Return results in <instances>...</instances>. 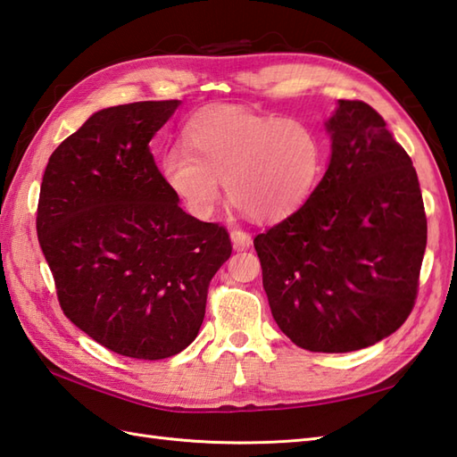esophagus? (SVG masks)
Segmentation results:
<instances>
[{
    "label": "esophagus",
    "mask_w": 457,
    "mask_h": 457,
    "mask_svg": "<svg viewBox=\"0 0 457 457\" xmlns=\"http://www.w3.org/2000/svg\"><path fill=\"white\" fill-rule=\"evenodd\" d=\"M231 244H234L236 249H247L251 245V236L247 231H241V229H231Z\"/></svg>",
    "instance_id": "esophagus-1"
}]
</instances>
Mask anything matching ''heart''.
Segmentation results:
<instances>
[{
  "instance_id": "obj_1",
  "label": "heart",
  "mask_w": 457,
  "mask_h": 457,
  "mask_svg": "<svg viewBox=\"0 0 457 457\" xmlns=\"http://www.w3.org/2000/svg\"><path fill=\"white\" fill-rule=\"evenodd\" d=\"M184 149L167 153L161 179L194 218L229 202L255 221H278L303 206L322 170V141L296 120L239 105H206L182 129Z\"/></svg>"
}]
</instances>
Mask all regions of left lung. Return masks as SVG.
Instances as JSON below:
<instances>
[{
  "mask_svg": "<svg viewBox=\"0 0 457 457\" xmlns=\"http://www.w3.org/2000/svg\"><path fill=\"white\" fill-rule=\"evenodd\" d=\"M332 154L310 198L253 239L277 326L308 352L381 342L409 318L426 249L419 177L385 120L337 100Z\"/></svg>",
  "mask_w": 457,
  "mask_h": 457,
  "instance_id": "left-lung-1",
  "label": "left lung"
}]
</instances>
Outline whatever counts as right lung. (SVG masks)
Segmentation results:
<instances>
[{
	"instance_id": "right-lung-1",
	"label": "right lung",
	"mask_w": 457,
	"mask_h": 457,
	"mask_svg": "<svg viewBox=\"0 0 457 457\" xmlns=\"http://www.w3.org/2000/svg\"><path fill=\"white\" fill-rule=\"evenodd\" d=\"M179 100L92 113L48 159L37 236L71 322L133 359L180 353L198 336L228 231L164 187L149 141Z\"/></svg>"
}]
</instances>
